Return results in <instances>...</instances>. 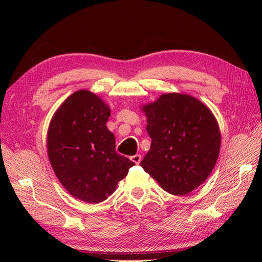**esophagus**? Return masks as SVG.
Here are the masks:
<instances>
[{
	"label": "esophagus",
	"instance_id": "obj_1",
	"mask_svg": "<svg viewBox=\"0 0 262 262\" xmlns=\"http://www.w3.org/2000/svg\"><path fill=\"white\" fill-rule=\"evenodd\" d=\"M130 160H132L133 162H134L135 164H140L141 160H142V155H141V154H135V155H133V157H130Z\"/></svg>",
	"mask_w": 262,
	"mask_h": 262
}]
</instances>
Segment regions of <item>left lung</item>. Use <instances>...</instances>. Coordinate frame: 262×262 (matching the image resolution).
<instances>
[{"label":"left lung","mask_w":262,"mask_h":262,"mask_svg":"<svg viewBox=\"0 0 262 262\" xmlns=\"http://www.w3.org/2000/svg\"><path fill=\"white\" fill-rule=\"evenodd\" d=\"M143 111L152 143L141 166L166 192H191L209 177L219 158L221 133L213 113L183 93L162 94Z\"/></svg>","instance_id":"1"}]
</instances>
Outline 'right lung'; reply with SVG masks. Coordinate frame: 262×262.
Returning <instances> with one entry per match:
<instances>
[{
  "mask_svg": "<svg viewBox=\"0 0 262 262\" xmlns=\"http://www.w3.org/2000/svg\"><path fill=\"white\" fill-rule=\"evenodd\" d=\"M110 109L96 94L80 90L65 100L52 118L47 152L55 174L72 196L98 204L135 165L116 152L105 124Z\"/></svg>",
  "mask_w": 262,
  "mask_h": 262,
  "instance_id": "obj_1",
  "label": "right lung"
}]
</instances>
